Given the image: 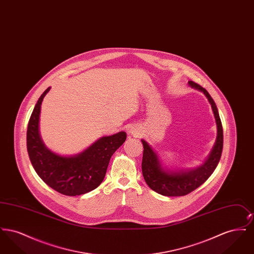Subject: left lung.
I'll return each mask as SVG.
<instances>
[{
	"label": "left lung",
	"mask_w": 254,
	"mask_h": 254,
	"mask_svg": "<svg viewBox=\"0 0 254 254\" xmlns=\"http://www.w3.org/2000/svg\"><path fill=\"white\" fill-rule=\"evenodd\" d=\"M194 89L205 94L214 114L217 126V138L214 146L203 165L196 169L173 171L163 168L157 153L142 139L144 145V153L142 161L143 176L147 186L155 192L164 196H184L190 193L204 184L213 173L220 161L223 150V127L218 113L217 107L213 99L204 87L197 85L192 81L189 82Z\"/></svg>",
	"instance_id": "left-lung-1"
}]
</instances>
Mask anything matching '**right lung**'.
Instances as JSON below:
<instances>
[{
  "mask_svg": "<svg viewBox=\"0 0 254 254\" xmlns=\"http://www.w3.org/2000/svg\"><path fill=\"white\" fill-rule=\"evenodd\" d=\"M49 90L48 87L39 98L28 122L26 146L30 162L39 177L54 190L67 196L89 192L104 180L110 158L126 141L127 133L104 136L73 156L51 151L44 144L39 131L41 105Z\"/></svg>",
  "mask_w": 254,
  "mask_h": 254,
  "instance_id": "1",
  "label": "right lung"
}]
</instances>
